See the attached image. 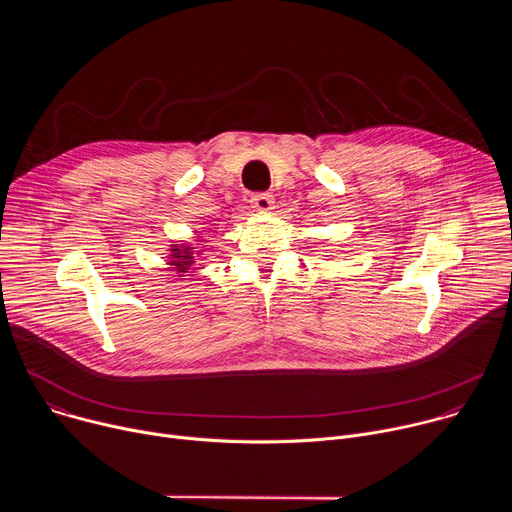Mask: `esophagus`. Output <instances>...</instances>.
I'll return each mask as SVG.
<instances>
[{"label": "esophagus", "instance_id": "obj_1", "mask_svg": "<svg viewBox=\"0 0 512 512\" xmlns=\"http://www.w3.org/2000/svg\"><path fill=\"white\" fill-rule=\"evenodd\" d=\"M251 204H253V208H257V210H261V212H267V210H271L273 196L267 194V192L253 194V196H251Z\"/></svg>", "mask_w": 512, "mask_h": 512}]
</instances>
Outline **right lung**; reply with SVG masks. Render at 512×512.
I'll return each instance as SVG.
<instances>
[{"label": "right lung", "instance_id": "obj_1", "mask_svg": "<svg viewBox=\"0 0 512 512\" xmlns=\"http://www.w3.org/2000/svg\"><path fill=\"white\" fill-rule=\"evenodd\" d=\"M194 255H200V253H194L192 247H178V245H172L170 265H176L174 269H176L178 273H188L190 265L194 263Z\"/></svg>", "mask_w": 512, "mask_h": 512}]
</instances>
